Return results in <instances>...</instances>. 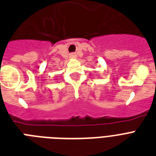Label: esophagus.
<instances>
[{
  "label": "esophagus",
  "instance_id": "34e87169",
  "mask_svg": "<svg viewBox=\"0 0 156 156\" xmlns=\"http://www.w3.org/2000/svg\"><path fill=\"white\" fill-rule=\"evenodd\" d=\"M76 56H77V55H76L75 53H71L70 54V57H72V58H74V57H76Z\"/></svg>",
  "mask_w": 156,
  "mask_h": 156
}]
</instances>
